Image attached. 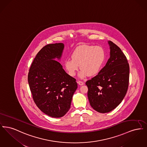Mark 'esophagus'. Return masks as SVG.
Masks as SVG:
<instances>
[{
	"label": "esophagus",
	"mask_w": 147,
	"mask_h": 147,
	"mask_svg": "<svg viewBox=\"0 0 147 147\" xmlns=\"http://www.w3.org/2000/svg\"><path fill=\"white\" fill-rule=\"evenodd\" d=\"M77 83L79 84V85H84V82H82V81H79V80H78V82H77Z\"/></svg>",
	"instance_id": "34e87169"
}]
</instances>
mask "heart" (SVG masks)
I'll return each instance as SVG.
<instances>
[{"label": "heart", "mask_w": 147, "mask_h": 147, "mask_svg": "<svg viewBox=\"0 0 147 147\" xmlns=\"http://www.w3.org/2000/svg\"><path fill=\"white\" fill-rule=\"evenodd\" d=\"M71 59L65 61L64 65L68 74L71 77L76 76L77 71L81 70L79 76L80 78L97 74L105 62L106 53L100 46L82 45L77 47L71 54Z\"/></svg>", "instance_id": "obj_1"}]
</instances>
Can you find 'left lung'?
<instances>
[{"label":"left lung","mask_w":147,"mask_h":147,"mask_svg":"<svg viewBox=\"0 0 147 147\" xmlns=\"http://www.w3.org/2000/svg\"><path fill=\"white\" fill-rule=\"evenodd\" d=\"M110 58L98 75L86 82L91 107L100 113L110 112L122 102L129 84V67L126 56L113 42L108 41Z\"/></svg>","instance_id":"1"}]
</instances>
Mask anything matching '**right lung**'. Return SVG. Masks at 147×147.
<instances>
[{
  "label": "right lung",
  "instance_id": "add662e5",
  "mask_svg": "<svg viewBox=\"0 0 147 147\" xmlns=\"http://www.w3.org/2000/svg\"><path fill=\"white\" fill-rule=\"evenodd\" d=\"M64 48L63 43L43 47L35 57L28 72V85L36 105L54 118L62 117L69 111L78 88L76 79L58 62Z\"/></svg>",
  "mask_w": 147,
  "mask_h": 147
}]
</instances>
